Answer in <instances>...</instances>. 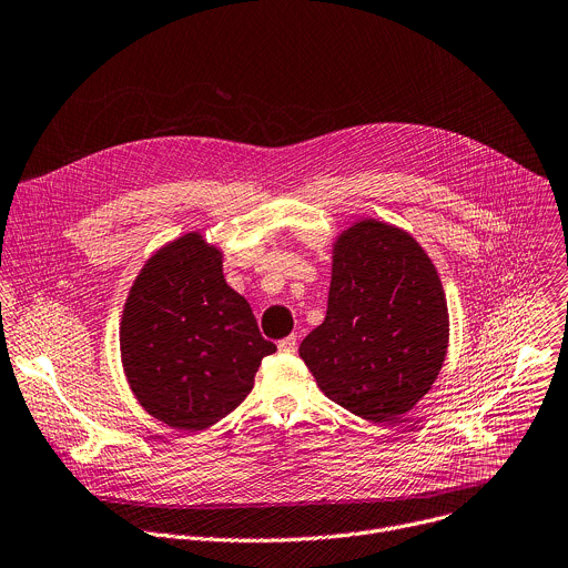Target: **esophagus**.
<instances>
[{"label": "esophagus", "mask_w": 568, "mask_h": 568, "mask_svg": "<svg viewBox=\"0 0 568 568\" xmlns=\"http://www.w3.org/2000/svg\"><path fill=\"white\" fill-rule=\"evenodd\" d=\"M296 347H298L296 335H287V337L278 339V352H283V354H294Z\"/></svg>", "instance_id": "esophagus-1"}]
</instances>
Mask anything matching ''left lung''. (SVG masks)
<instances>
[{"label": "left lung", "mask_w": 568, "mask_h": 568, "mask_svg": "<svg viewBox=\"0 0 568 568\" xmlns=\"http://www.w3.org/2000/svg\"><path fill=\"white\" fill-rule=\"evenodd\" d=\"M447 343V301L425 248L376 219L339 233L326 317L298 347L322 393L363 420L395 423L434 386Z\"/></svg>", "instance_id": "1"}]
</instances>
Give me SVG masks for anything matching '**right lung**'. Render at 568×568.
I'll use <instances>...</instances> for the list:
<instances>
[{
    "label": "right lung",
    "mask_w": 568,
    "mask_h": 568,
    "mask_svg": "<svg viewBox=\"0 0 568 568\" xmlns=\"http://www.w3.org/2000/svg\"><path fill=\"white\" fill-rule=\"evenodd\" d=\"M276 345L223 278V253L186 233L134 278L121 320V361L139 404L169 427L203 432L235 410Z\"/></svg>",
    "instance_id": "add662e5"
}]
</instances>
